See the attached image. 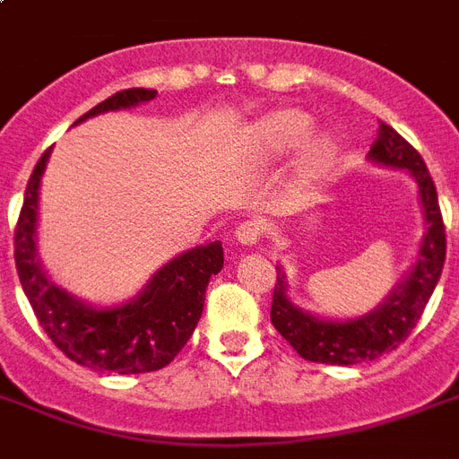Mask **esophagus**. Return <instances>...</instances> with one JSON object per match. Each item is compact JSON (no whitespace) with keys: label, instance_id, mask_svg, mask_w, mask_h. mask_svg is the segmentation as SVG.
Wrapping results in <instances>:
<instances>
[{"label":"esophagus","instance_id":"obj_1","mask_svg":"<svg viewBox=\"0 0 459 459\" xmlns=\"http://www.w3.org/2000/svg\"><path fill=\"white\" fill-rule=\"evenodd\" d=\"M262 236H264V226L259 221H252V219L250 221H243L236 229V240L240 245H247V247L257 245L262 240Z\"/></svg>","mask_w":459,"mask_h":459}]
</instances>
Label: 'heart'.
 Masks as SVG:
<instances>
[{
	"mask_svg": "<svg viewBox=\"0 0 459 459\" xmlns=\"http://www.w3.org/2000/svg\"><path fill=\"white\" fill-rule=\"evenodd\" d=\"M312 131V118L305 111L279 109L259 118L247 135V150L257 159H279L300 147ZM333 157V143L328 138H312L302 150L300 171L305 178H316Z\"/></svg>",
	"mask_w": 459,
	"mask_h": 459,
	"instance_id": "obj_1",
	"label": "heart"
}]
</instances>
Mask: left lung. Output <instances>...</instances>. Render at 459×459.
Instances as JSON below:
<instances>
[{
	"label": "left lung",
	"mask_w": 459,
	"mask_h": 459,
	"mask_svg": "<svg viewBox=\"0 0 459 459\" xmlns=\"http://www.w3.org/2000/svg\"><path fill=\"white\" fill-rule=\"evenodd\" d=\"M369 159L393 169H405L417 180L421 209L427 219L420 259L410 276L385 298L384 305L364 316L345 321L319 319L298 309L288 300L286 276L276 266L279 276L273 288L272 324L293 345L295 352L309 362L359 364L395 350L412 333L436 283L441 279L443 262H446V226H443L434 178L424 159L384 121L378 124V135L369 150Z\"/></svg>",
	"instance_id": "obj_1"
}]
</instances>
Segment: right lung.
Returning <instances> with one entry per match:
<instances>
[{
    "mask_svg": "<svg viewBox=\"0 0 459 459\" xmlns=\"http://www.w3.org/2000/svg\"><path fill=\"white\" fill-rule=\"evenodd\" d=\"M157 90H121L82 114L75 124L104 111L150 102ZM52 147L35 164L13 230V257L23 293L39 326L75 364L114 374L157 371L178 355L202 316L209 279L221 272L219 240L187 250L161 266L135 300L121 307H92L75 300L47 279L38 259V190Z\"/></svg>",
    "mask_w": 459,
    "mask_h": 459,
    "instance_id": "1",
    "label": "right lung"
}]
</instances>
